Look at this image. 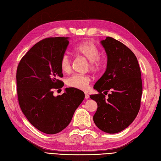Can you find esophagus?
I'll return each mask as SVG.
<instances>
[{
    "label": "esophagus",
    "mask_w": 161,
    "mask_h": 161,
    "mask_svg": "<svg viewBox=\"0 0 161 161\" xmlns=\"http://www.w3.org/2000/svg\"><path fill=\"white\" fill-rule=\"evenodd\" d=\"M89 97H90L89 94L88 93L85 92V98H86V99H88V98H89Z\"/></svg>",
    "instance_id": "34e87169"
}]
</instances>
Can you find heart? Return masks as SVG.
<instances>
[{"mask_svg":"<svg viewBox=\"0 0 161 161\" xmlns=\"http://www.w3.org/2000/svg\"><path fill=\"white\" fill-rule=\"evenodd\" d=\"M74 52L77 55L84 57L89 60L90 69L93 72H98L103 67L104 60L100 56V50L97 45L93 41L86 40L78 43L74 47ZM72 62L69 56L63 55L60 60V67L63 73H69L71 69ZM90 78L88 75H74L69 77L66 80V83L69 87L79 89L86 90L88 87Z\"/></svg>","mask_w":161,"mask_h":161,"instance_id":"heart-1","label":"heart"}]
</instances>
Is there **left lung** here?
<instances>
[{
	"label": "left lung",
	"instance_id": "obj_1",
	"mask_svg": "<svg viewBox=\"0 0 161 161\" xmlns=\"http://www.w3.org/2000/svg\"><path fill=\"white\" fill-rule=\"evenodd\" d=\"M101 44L108 55V65L94 86L99 93L90 96L98 107L93 120L101 130L116 133L129 126L138 114L142 94L141 71L137 57L120 41L107 36Z\"/></svg>",
	"mask_w": 161,
	"mask_h": 161
}]
</instances>
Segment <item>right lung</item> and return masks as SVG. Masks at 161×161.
Returning a JSON list of instances; mask_svg holds the SVG:
<instances>
[{
    "label": "right lung",
    "instance_id": "1",
    "mask_svg": "<svg viewBox=\"0 0 161 161\" xmlns=\"http://www.w3.org/2000/svg\"><path fill=\"white\" fill-rule=\"evenodd\" d=\"M68 37H49L34 45L20 60L16 73L17 94L24 116L44 133L53 135L65 129L84 98L83 91L67 88L62 95L53 89L63 87L60 80L61 57L69 45Z\"/></svg>",
    "mask_w": 161,
    "mask_h": 161
}]
</instances>
